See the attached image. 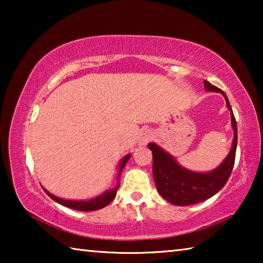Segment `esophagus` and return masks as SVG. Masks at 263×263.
Instances as JSON below:
<instances>
[{
  "label": "esophagus",
  "mask_w": 263,
  "mask_h": 263,
  "mask_svg": "<svg viewBox=\"0 0 263 263\" xmlns=\"http://www.w3.org/2000/svg\"><path fill=\"white\" fill-rule=\"evenodd\" d=\"M153 139V133L151 131H144L141 132L139 136V145H147L148 142Z\"/></svg>",
  "instance_id": "esophagus-1"
}]
</instances>
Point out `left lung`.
Masks as SVG:
<instances>
[{"label":"left lung","mask_w":263,"mask_h":263,"mask_svg":"<svg viewBox=\"0 0 263 263\" xmlns=\"http://www.w3.org/2000/svg\"><path fill=\"white\" fill-rule=\"evenodd\" d=\"M208 91L220 92L226 101V105L231 112V124L234 131L232 147L222 162L211 172L198 173L189 171L177 163L173 155L166 152L154 142H149L148 148L153 154V177L159 194L174 205L185 206L205 201L216 195L226 184L232 173L235 151H237L238 131L232 108L228 96L219 88L204 81Z\"/></svg>","instance_id":"obj_1"}]
</instances>
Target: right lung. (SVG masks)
I'll return each instance as SVG.
<instances>
[{"mask_svg": "<svg viewBox=\"0 0 263 263\" xmlns=\"http://www.w3.org/2000/svg\"><path fill=\"white\" fill-rule=\"evenodd\" d=\"M131 154H127L124 157L121 162L118 164V183L117 185L115 186L112 189H109L104 191L103 194H101L100 196H96V197L91 198V199H88V201H70V199H65V198H60V197H57V196L52 195L51 193H48V191L43 188L45 190V193L50 196V197L53 199V201H55L57 203L61 204V205L64 206H67L70 209H74V210H79V211H95V210H100V209L104 208L108 205V204L112 201V199L116 197V194H117V190L119 188V184H121V182H119V179H121V174H122V171L123 168L125 167L126 162L128 161V159H130Z\"/></svg>", "mask_w": 263, "mask_h": 263, "instance_id": "1", "label": "right lung"}]
</instances>
